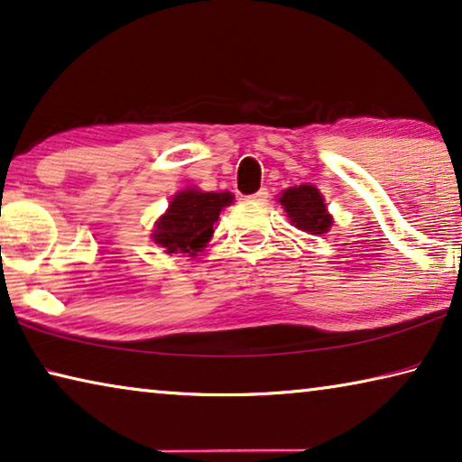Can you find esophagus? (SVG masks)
<instances>
[{
  "instance_id": "obj_1",
  "label": "esophagus",
  "mask_w": 462,
  "mask_h": 462,
  "mask_svg": "<svg viewBox=\"0 0 462 462\" xmlns=\"http://www.w3.org/2000/svg\"><path fill=\"white\" fill-rule=\"evenodd\" d=\"M247 200H254V202H266V200H268V189H266V188L258 189V191H255V194L247 196Z\"/></svg>"
}]
</instances>
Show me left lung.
<instances>
[{
	"mask_svg": "<svg viewBox=\"0 0 462 462\" xmlns=\"http://www.w3.org/2000/svg\"><path fill=\"white\" fill-rule=\"evenodd\" d=\"M279 202L291 223L310 236H324L332 226V217L324 204V196L314 186L303 183V186L289 188L282 191Z\"/></svg>",
	"mask_w": 462,
	"mask_h": 462,
	"instance_id": "1",
	"label": "left lung"
}]
</instances>
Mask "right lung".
I'll list each match as a JSON object with an SVG mask.
<instances>
[{"label": "right lung", "mask_w": 462, "mask_h": 462, "mask_svg": "<svg viewBox=\"0 0 462 462\" xmlns=\"http://www.w3.org/2000/svg\"><path fill=\"white\" fill-rule=\"evenodd\" d=\"M233 202L231 191L183 189L173 196L171 204L157 225L152 241L165 247L167 254L196 255L212 237V225L218 215Z\"/></svg>", "instance_id": "1"}]
</instances>
